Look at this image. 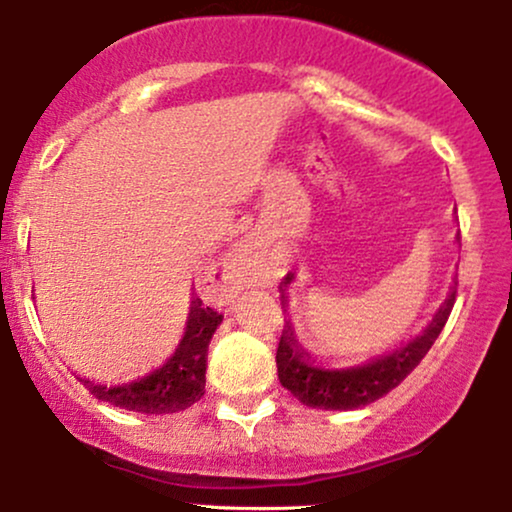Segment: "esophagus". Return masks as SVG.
Here are the masks:
<instances>
[{
	"instance_id": "esophagus-1",
	"label": "esophagus",
	"mask_w": 512,
	"mask_h": 512,
	"mask_svg": "<svg viewBox=\"0 0 512 512\" xmlns=\"http://www.w3.org/2000/svg\"><path fill=\"white\" fill-rule=\"evenodd\" d=\"M236 264V262H233ZM236 281H238V274H236V267L231 269V272H226V276L221 279V284L226 286V289H236Z\"/></svg>"
}]
</instances>
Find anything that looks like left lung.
I'll list each match as a JSON object with an SVG mask.
<instances>
[{
  "label": "left lung",
  "mask_w": 512,
  "mask_h": 512,
  "mask_svg": "<svg viewBox=\"0 0 512 512\" xmlns=\"http://www.w3.org/2000/svg\"><path fill=\"white\" fill-rule=\"evenodd\" d=\"M293 281V274L284 276L279 284L281 291V305H289V296L286 289ZM457 281L452 286L445 303L440 305L438 313L433 315L431 325L409 344L399 346L392 354L375 358V361L363 363L356 368H342V370H325L317 368L310 361V354L293 337L291 322H286L284 332H281L279 349H276V368H279V383L291 392L298 402L305 407L315 409H361L366 404L375 402V399L385 397L387 392L395 390L404 378L421 363V358L428 354L438 334L443 332L445 322H448L452 305H455Z\"/></svg>",
  "instance_id": "left-lung-1"
}]
</instances>
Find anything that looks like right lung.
I'll use <instances>...</instances> for the list:
<instances>
[{
    "label": "right lung",
    "mask_w": 512,
    "mask_h": 512,
    "mask_svg": "<svg viewBox=\"0 0 512 512\" xmlns=\"http://www.w3.org/2000/svg\"><path fill=\"white\" fill-rule=\"evenodd\" d=\"M221 320L223 315L214 308L202 305L199 298H192L185 337L168 363H163L146 378L127 385H96L86 378H79V383H84L86 390L101 402L127 411H139V414H173V411L192 407L204 395L207 349L211 334L216 332Z\"/></svg>",
    "instance_id": "obj_1"
}]
</instances>
